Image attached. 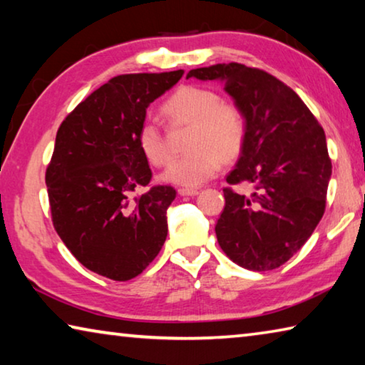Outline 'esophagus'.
Masks as SVG:
<instances>
[{
	"mask_svg": "<svg viewBox=\"0 0 365 365\" xmlns=\"http://www.w3.org/2000/svg\"><path fill=\"white\" fill-rule=\"evenodd\" d=\"M177 191H178V195H180V196H195V195H197V190H195V188H178Z\"/></svg>",
	"mask_w": 365,
	"mask_h": 365,
	"instance_id": "esophagus-1",
	"label": "esophagus"
}]
</instances>
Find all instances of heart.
Here are the masks:
<instances>
[{"mask_svg":"<svg viewBox=\"0 0 365 365\" xmlns=\"http://www.w3.org/2000/svg\"><path fill=\"white\" fill-rule=\"evenodd\" d=\"M165 114L191 122L188 148L177 158L163 178L182 187H200L222 168V156L232 159L242 151L246 137V120L242 110L230 103H220V96L201 86H182L164 104ZM138 148L148 163L163 168L172 151L159 123L154 119L141 122L137 135Z\"/></svg>","mask_w":365,"mask_h":365,"instance_id":"obj_1","label":"heart"}]
</instances>
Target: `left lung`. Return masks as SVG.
I'll list each match as a JSON object with an SVG mask.
<instances>
[{
	"instance_id": "obj_1",
	"label": "left lung",
	"mask_w": 365,
	"mask_h": 365,
	"mask_svg": "<svg viewBox=\"0 0 365 365\" xmlns=\"http://www.w3.org/2000/svg\"><path fill=\"white\" fill-rule=\"evenodd\" d=\"M220 80L246 120V137L215 225L222 251L250 270L280 267L307 242L325 211L331 160L324 128L279 78L238 63L201 67L187 78Z\"/></svg>"
}]
</instances>
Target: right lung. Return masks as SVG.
Returning <instances> with one entry per match:
<instances>
[{
	"mask_svg": "<svg viewBox=\"0 0 365 365\" xmlns=\"http://www.w3.org/2000/svg\"><path fill=\"white\" fill-rule=\"evenodd\" d=\"M182 76H117L58 130L46 169L53 225L80 264L110 280L140 275L168 237L165 214L177 191L168 185L146 188L153 174L137 135L148 106Z\"/></svg>",
	"mask_w": 365,
	"mask_h": 365,
	"instance_id": "right-lung-1",
	"label": "right lung"
}]
</instances>
